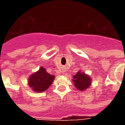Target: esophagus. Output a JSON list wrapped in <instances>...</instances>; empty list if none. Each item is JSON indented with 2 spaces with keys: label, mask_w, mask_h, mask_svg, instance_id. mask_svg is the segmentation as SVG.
I'll list each match as a JSON object with an SVG mask.
<instances>
[{
  "label": "esophagus",
  "mask_w": 125,
  "mask_h": 125,
  "mask_svg": "<svg viewBox=\"0 0 125 125\" xmlns=\"http://www.w3.org/2000/svg\"><path fill=\"white\" fill-rule=\"evenodd\" d=\"M62 73H63V75L65 74V72H64V71H63V72H62Z\"/></svg>",
  "instance_id": "1"
}]
</instances>
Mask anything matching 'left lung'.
<instances>
[{"label":"left lung","mask_w":125,"mask_h":125,"mask_svg":"<svg viewBox=\"0 0 125 125\" xmlns=\"http://www.w3.org/2000/svg\"><path fill=\"white\" fill-rule=\"evenodd\" d=\"M72 82H73L74 86L77 89L80 91H84L89 88L92 82V79L90 78L88 74L81 72V71H79L76 75L73 76Z\"/></svg>","instance_id":"1"}]
</instances>
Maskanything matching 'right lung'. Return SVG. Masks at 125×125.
<instances>
[{"mask_svg":"<svg viewBox=\"0 0 125 125\" xmlns=\"http://www.w3.org/2000/svg\"><path fill=\"white\" fill-rule=\"evenodd\" d=\"M54 78L53 75L47 73L43 67H41L39 71L29 76L28 84L35 92H43L48 89Z\"/></svg>","mask_w":125,"mask_h":125,"instance_id":"add662e5","label":"right lung"}]
</instances>
